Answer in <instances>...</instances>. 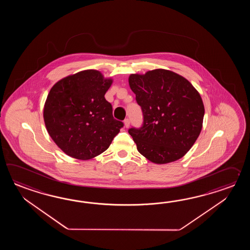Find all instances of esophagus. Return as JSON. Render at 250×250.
<instances>
[{
	"mask_svg": "<svg viewBox=\"0 0 250 250\" xmlns=\"http://www.w3.org/2000/svg\"><path fill=\"white\" fill-rule=\"evenodd\" d=\"M129 124H130V122H129V120H128V119L124 120V126H125V127H129Z\"/></svg>",
	"mask_w": 250,
	"mask_h": 250,
	"instance_id": "esophagus-1",
	"label": "esophagus"
}]
</instances>
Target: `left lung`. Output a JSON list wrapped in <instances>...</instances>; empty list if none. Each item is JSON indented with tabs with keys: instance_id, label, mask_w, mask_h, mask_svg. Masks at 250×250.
Here are the masks:
<instances>
[{
	"instance_id": "obj_1",
	"label": "left lung",
	"mask_w": 250,
	"mask_h": 250,
	"mask_svg": "<svg viewBox=\"0 0 250 250\" xmlns=\"http://www.w3.org/2000/svg\"><path fill=\"white\" fill-rule=\"evenodd\" d=\"M128 84L143 112V126L128 129L138 152L156 165L181 159L202 129L205 107L199 93L168 69L131 74Z\"/></svg>"
}]
</instances>
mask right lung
Listing matches in <instances>:
<instances>
[{"mask_svg": "<svg viewBox=\"0 0 250 250\" xmlns=\"http://www.w3.org/2000/svg\"><path fill=\"white\" fill-rule=\"evenodd\" d=\"M112 79L85 69L56 82L43 107V121L54 143L70 157L90 160L104 152L123 123L112 116L104 95Z\"/></svg>", "mask_w": 250, "mask_h": 250, "instance_id": "obj_1", "label": "right lung"}]
</instances>
